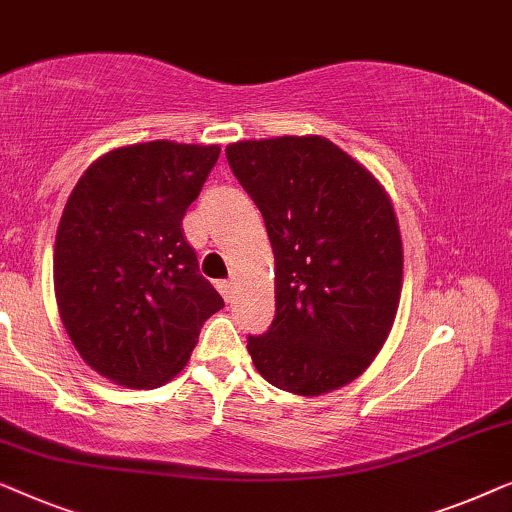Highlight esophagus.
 Segmentation results:
<instances>
[{
	"mask_svg": "<svg viewBox=\"0 0 512 512\" xmlns=\"http://www.w3.org/2000/svg\"><path fill=\"white\" fill-rule=\"evenodd\" d=\"M218 290L225 301H232L234 299V283L232 280H218Z\"/></svg>",
	"mask_w": 512,
	"mask_h": 512,
	"instance_id": "1",
	"label": "esophagus"
}]
</instances>
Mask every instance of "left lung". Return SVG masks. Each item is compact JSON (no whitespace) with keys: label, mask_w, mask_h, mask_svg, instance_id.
I'll use <instances>...</instances> for the list:
<instances>
[{"label":"left lung","mask_w":512,"mask_h":512,"mask_svg":"<svg viewBox=\"0 0 512 512\" xmlns=\"http://www.w3.org/2000/svg\"><path fill=\"white\" fill-rule=\"evenodd\" d=\"M276 257V318L248 336L273 387L318 397L369 369L390 336L403 278L401 234L385 187L322 136L227 146Z\"/></svg>","instance_id":"1"}]
</instances>
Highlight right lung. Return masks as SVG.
Masks as SVG:
<instances>
[{
    "instance_id": "obj_1",
    "label": "right lung",
    "mask_w": 512,
    "mask_h": 512,
    "mask_svg": "<svg viewBox=\"0 0 512 512\" xmlns=\"http://www.w3.org/2000/svg\"><path fill=\"white\" fill-rule=\"evenodd\" d=\"M218 146L150 141L92 162L55 236V299L85 359L122 387L169 383L225 301L199 273L183 218Z\"/></svg>"
}]
</instances>
